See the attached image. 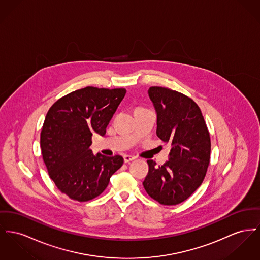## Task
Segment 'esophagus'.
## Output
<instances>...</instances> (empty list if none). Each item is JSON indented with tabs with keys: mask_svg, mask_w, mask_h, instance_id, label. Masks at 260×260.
I'll use <instances>...</instances> for the list:
<instances>
[{
	"mask_svg": "<svg viewBox=\"0 0 260 260\" xmlns=\"http://www.w3.org/2000/svg\"><path fill=\"white\" fill-rule=\"evenodd\" d=\"M123 157H124V161L125 162H129V161H131V160L136 158V156H131V155H124Z\"/></svg>",
	"mask_w": 260,
	"mask_h": 260,
	"instance_id": "1",
	"label": "esophagus"
}]
</instances>
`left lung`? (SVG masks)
Returning a JSON list of instances; mask_svg holds the SVG:
<instances>
[{
	"mask_svg": "<svg viewBox=\"0 0 260 260\" xmlns=\"http://www.w3.org/2000/svg\"><path fill=\"white\" fill-rule=\"evenodd\" d=\"M148 93L156 109V135L171 143V152L164 166L148 160L149 173L143 185L160 204L176 205L204 180L210 162V135L199 106L188 96L161 87H151Z\"/></svg>",
	"mask_w": 260,
	"mask_h": 260,
	"instance_id": "8db88e82",
	"label": "left lung"
}]
</instances>
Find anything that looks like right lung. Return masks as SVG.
<instances>
[{
	"label": "right lung",
	"instance_id": "obj_1",
	"mask_svg": "<svg viewBox=\"0 0 260 260\" xmlns=\"http://www.w3.org/2000/svg\"><path fill=\"white\" fill-rule=\"evenodd\" d=\"M125 93V88L84 87L48 110L40 134L41 153L50 178L71 199L86 202L101 195L121 168V156L93 155L89 146L93 132L105 134Z\"/></svg>",
	"mask_w": 260,
	"mask_h": 260
}]
</instances>
